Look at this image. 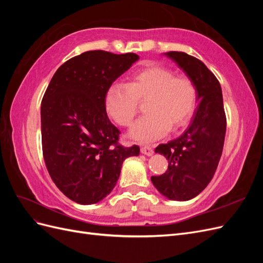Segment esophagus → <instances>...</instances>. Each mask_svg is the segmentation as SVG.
Wrapping results in <instances>:
<instances>
[{"label":"esophagus","mask_w":263,"mask_h":263,"mask_svg":"<svg viewBox=\"0 0 263 263\" xmlns=\"http://www.w3.org/2000/svg\"><path fill=\"white\" fill-rule=\"evenodd\" d=\"M140 151H141V154H144L146 156H151L154 154V149L150 145H142L140 148Z\"/></svg>","instance_id":"34e87169"}]
</instances>
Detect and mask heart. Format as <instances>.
<instances>
[{
  "mask_svg": "<svg viewBox=\"0 0 263 263\" xmlns=\"http://www.w3.org/2000/svg\"><path fill=\"white\" fill-rule=\"evenodd\" d=\"M145 104L146 115L134 124L129 136L140 141L163 137L172 129L185 126L193 117L198 90L192 79L176 76L169 68L147 65L129 76L128 83H113L105 94V109L119 126H130Z\"/></svg>",
  "mask_w": 263,
  "mask_h": 263,
  "instance_id": "1",
  "label": "heart"
}]
</instances>
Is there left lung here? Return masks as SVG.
<instances>
[{"label": "left lung", "instance_id": "obj_1", "mask_svg": "<svg viewBox=\"0 0 263 263\" xmlns=\"http://www.w3.org/2000/svg\"><path fill=\"white\" fill-rule=\"evenodd\" d=\"M165 55L195 82L200 103L184 134L156 148L169 165L161 176L151 177V182L170 200L189 201L209 185L217 169L225 141L226 114L217 78L201 60L180 51Z\"/></svg>", "mask_w": 263, "mask_h": 263}]
</instances>
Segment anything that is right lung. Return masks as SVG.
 <instances>
[{
    "label": "right lung",
    "instance_id": "add662e5",
    "mask_svg": "<svg viewBox=\"0 0 263 263\" xmlns=\"http://www.w3.org/2000/svg\"><path fill=\"white\" fill-rule=\"evenodd\" d=\"M138 54L91 50L69 59L55 71L41 107L46 168L57 187L78 204L106 197L126 158L139 146L118 144L117 127L105 109V94Z\"/></svg>",
    "mask_w": 263,
    "mask_h": 263
}]
</instances>
